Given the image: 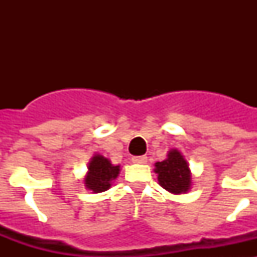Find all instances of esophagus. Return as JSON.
<instances>
[{
  "label": "esophagus",
  "mask_w": 257,
  "mask_h": 257,
  "mask_svg": "<svg viewBox=\"0 0 257 257\" xmlns=\"http://www.w3.org/2000/svg\"><path fill=\"white\" fill-rule=\"evenodd\" d=\"M148 158L145 156H140V157H133V162L134 163H147Z\"/></svg>",
  "instance_id": "1"
}]
</instances>
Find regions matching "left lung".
<instances>
[{
    "instance_id": "8db88e82",
    "label": "left lung",
    "mask_w": 257,
    "mask_h": 257,
    "mask_svg": "<svg viewBox=\"0 0 257 257\" xmlns=\"http://www.w3.org/2000/svg\"><path fill=\"white\" fill-rule=\"evenodd\" d=\"M169 158L156 163L161 187L174 194L187 193L190 188V171L187 161L176 149L170 151Z\"/></svg>"
}]
</instances>
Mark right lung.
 Here are the masks:
<instances>
[{
	"mask_svg": "<svg viewBox=\"0 0 257 257\" xmlns=\"http://www.w3.org/2000/svg\"><path fill=\"white\" fill-rule=\"evenodd\" d=\"M119 166H113L105 157L97 154L92 157L88 165V174L85 178L86 187L94 193L105 192L110 188V183L118 176Z\"/></svg>",
	"mask_w": 257,
	"mask_h": 257,
	"instance_id": "right-lung-1",
	"label": "right lung"
}]
</instances>
